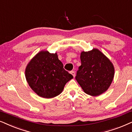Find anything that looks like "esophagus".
<instances>
[{"label":"esophagus","instance_id":"obj_1","mask_svg":"<svg viewBox=\"0 0 132 132\" xmlns=\"http://www.w3.org/2000/svg\"><path fill=\"white\" fill-rule=\"evenodd\" d=\"M71 73L72 75H73V77H75V72H74V71H71Z\"/></svg>","mask_w":132,"mask_h":132}]
</instances>
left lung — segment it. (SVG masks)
<instances>
[{
  "mask_svg": "<svg viewBox=\"0 0 132 132\" xmlns=\"http://www.w3.org/2000/svg\"><path fill=\"white\" fill-rule=\"evenodd\" d=\"M81 65L75 77L86 94L98 96L108 90L114 77V67L109 60L97 49L82 51Z\"/></svg>",
  "mask_w": 132,
  "mask_h": 132,
  "instance_id": "1",
  "label": "left lung"
}]
</instances>
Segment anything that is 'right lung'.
Masks as SVG:
<instances>
[{"label": "right lung", "mask_w": 132, "mask_h": 132, "mask_svg": "<svg viewBox=\"0 0 132 132\" xmlns=\"http://www.w3.org/2000/svg\"><path fill=\"white\" fill-rule=\"evenodd\" d=\"M25 76L31 88L45 98L60 94L66 82L73 78L63 68L57 53L51 54L46 51L40 52L28 63Z\"/></svg>", "instance_id": "obj_1"}]
</instances>
